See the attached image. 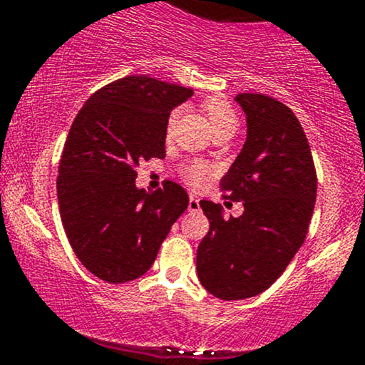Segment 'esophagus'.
I'll return each mask as SVG.
<instances>
[{"label": "esophagus", "mask_w": 365, "mask_h": 365, "mask_svg": "<svg viewBox=\"0 0 365 365\" xmlns=\"http://www.w3.org/2000/svg\"><path fill=\"white\" fill-rule=\"evenodd\" d=\"M200 209V204H199V199H197L195 195H190V199H188V211L195 212Z\"/></svg>", "instance_id": "obj_1"}]
</instances>
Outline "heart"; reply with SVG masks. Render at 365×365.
I'll return each mask as SVG.
<instances>
[{
  "mask_svg": "<svg viewBox=\"0 0 365 365\" xmlns=\"http://www.w3.org/2000/svg\"><path fill=\"white\" fill-rule=\"evenodd\" d=\"M202 110L206 111L207 118H209V121H211V125L215 127V130L226 127V125L237 123L235 113H233L232 106H230V103L226 101L225 98H221V96H209V98L204 99ZM177 116H178V111H173L170 115L168 125H166L168 133L173 130L175 121H177ZM211 173H212L211 166L206 165L204 161H200V159L188 161L187 165L182 168V177L185 178L187 183H190V185H194V187L202 185V183L206 182L209 177H211Z\"/></svg>",
  "mask_w": 365,
  "mask_h": 365,
  "instance_id": "heart-1",
  "label": "heart"
}]
</instances>
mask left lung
<instances>
[{
    "label": "left lung",
    "mask_w": 365,
    "mask_h": 365,
    "mask_svg": "<svg viewBox=\"0 0 365 365\" xmlns=\"http://www.w3.org/2000/svg\"><path fill=\"white\" fill-rule=\"evenodd\" d=\"M247 140L220 187L244 202L225 220L223 207L200 200L209 232L197 249L202 287L221 300H244L273 284L302 247L316 204L317 177L307 137L278 99L242 92Z\"/></svg>",
    "instance_id": "1"
}]
</instances>
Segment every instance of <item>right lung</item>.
Here are the masks:
<instances>
[{"instance_id":"obj_1","label":"right lung","mask_w":365,"mask_h":365,"mask_svg":"<svg viewBox=\"0 0 365 365\" xmlns=\"http://www.w3.org/2000/svg\"><path fill=\"white\" fill-rule=\"evenodd\" d=\"M192 94L130 75L94 92L75 116L58 168V204L75 255L103 282L127 283L148 273L185 212L182 185L168 180L145 192L135 187V166L166 156L170 113Z\"/></svg>"}]
</instances>
